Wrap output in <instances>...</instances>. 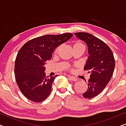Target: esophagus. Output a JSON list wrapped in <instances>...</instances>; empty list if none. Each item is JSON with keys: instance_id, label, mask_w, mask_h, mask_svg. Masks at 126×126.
Here are the masks:
<instances>
[{"instance_id": "1", "label": "esophagus", "mask_w": 126, "mask_h": 126, "mask_svg": "<svg viewBox=\"0 0 126 126\" xmlns=\"http://www.w3.org/2000/svg\"><path fill=\"white\" fill-rule=\"evenodd\" d=\"M68 77L69 78L70 80H71L72 81H77V79L75 77H73V76H68Z\"/></svg>"}]
</instances>
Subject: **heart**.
Wrapping results in <instances>:
<instances>
[{
    "label": "heart",
    "instance_id": "heart-1",
    "mask_svg": "<svg viewBox=\"0 0 126 126\" xmlns=\"http://www.w3.org/2000/svg\"><path fill=\"white\" fill-rule=\"evenodd\" d=\"M80 46H84V45L82 44L81 42H80V41H76V42H75V43H74L73 44V47H80ZM58 48H57V49H56V52H57L58 50ZM67 68H69V66H68L67 67Z\"/></svg>",
    "mask_w": 126,
    "mask_h": 126
}]
</instances>
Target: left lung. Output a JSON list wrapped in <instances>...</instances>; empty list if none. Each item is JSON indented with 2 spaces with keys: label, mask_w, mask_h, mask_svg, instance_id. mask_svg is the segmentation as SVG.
I'll return each mask as SVG.
<instances>
[{
  "label": "left lung",
  "mask_w": 126,
  "mask_h": 126,
  "mask_svg": "<svg viewBox=\"0 0 126 126\" xmlns=\"http://www.w3.org/2000/svg\"><path fill=\"white\" fill-rule=\"evenodd\" d=\"M75 35L86 43L88 49L89 56L84 68L90 73V79L88 89L82 96L91 99L102 92L111 80L115 66L114 57L109 46L92 34L76 32Z\"/></svg>",
  "instance_id": "obj_1"
}]
</instances>
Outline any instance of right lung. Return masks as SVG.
Instances as JSON below:
<instances>
[{"label": "right lung", "instance_id": "right-lung-1", "mask_svg": "<svg viewBox=\"0 0 126 126\" xmlns=\"http://www.w3.org/2000/svg\"><path fill=\"white\" fill-rule=\"evenodd\" d=\"M72 36L71 33L41 36L27 42L19 50L14 72L17 84L26 97L38 103L49 96L56 77H46V62L58 46Z\"/></svg>", "mask_w": 126, "mask_h": 126}]
</instances>
